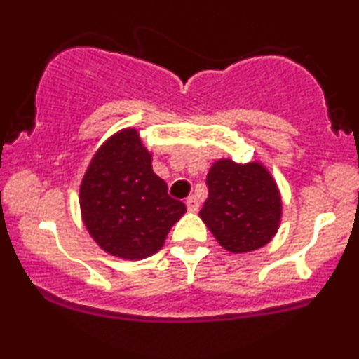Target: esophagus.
Here are the masks:
<instances>
[{
  "instance_id": "34e87169",
  "label": "esophagus",
  "mask_w": 359,
  "mask_h": 359,
  "mask_svg": "<svg viewBox=\"0 0 359 359\" xmlns=\"http://www.w3.org/2000/svg\"><path fill=\"white\" fill-rule=\"evenodd\" d=\"M185 205H187V209L191 210V212H196V210L198 209V201L194 196L187 197V201H185Z\"/></svg>"
}]
</instances>
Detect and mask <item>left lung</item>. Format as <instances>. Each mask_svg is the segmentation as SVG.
Wrapping results in <instances>:
<instances>
[{"label":"left lung","instance_id":"obj_1","mask_svg":"<svg viewBox=\"0 0 359 359\" xmlns=\"http://www.w3.org/2000/svg\"><path fill=\"white\" fill-rule=\"evenodd\" d=\"M207 197L198 212L224 249L249 252L273 239L280 221V196L261 163L219 161L207 174Z\"/></svg>","mask_w":359,"mask_h":359}]
</instances>
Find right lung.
<instances>
[{
	"label": "right lung",
	"mask_w": 359,
	"mask_h": 359,
	"mask_svg": "<svg viewBox=\"0 0 359 359\" xmlns=\"http://www.w3.org/2000/svg\"><path fill=\"white\" fill-rule=\"evenodd\" d=\"M83 222L103 250L123 259L152 256L185 210L152 170L137 130L115 133L95 154L80 187Z\"/></svg>",
	"instance_id": "right-lung-1"
}]
</instances>
